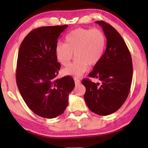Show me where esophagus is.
Returning a JSON list of instances; mask_svg holds the SVG:
<instances>
[{
  "label": "esophagus",
  "instance_id": "obj_1",
  "mask_svg": "<svg viewBox=\"0 0 148 148\" xmlns=\"http://www.w3.org/2000/svg\"><path fill=\"white\" fill-rule=\"evenodd\" d=\"M74 82H75V84H76V85H79L80 83H81V82H80L79 80L77 79H74Z\"/></svg>",
  "mask_w": 148,
  "mask_h": 148
}]
</instances>
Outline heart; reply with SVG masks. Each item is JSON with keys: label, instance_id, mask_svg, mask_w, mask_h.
<instances>
[{"label": "heart", "instance_id": "heart-1", "mask_svg": "<svg viewBox=\"0 0 148 148\" xmlns=\"http://www.w3.org/2000/svg\"><path fill=\"white\" fill-rule=\"evenodd\" d=\"M106 46L104 32L98 29L78 28L67 35L65 44L57 45L56 53L58 61L67 66L73 58L74 61L62 70L66 76L79 77L87 71L88 65L93 66L101 61Z\"/></svg>", "mask_w": 148, "mask_h": 148}]
</instances>
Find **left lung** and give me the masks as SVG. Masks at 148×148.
<instances>
[{
  "label": "left lung",
  "instance_id": "1",
  "mask_svg": "<svg viewBox=\"0 0 148 148\" xmlns=\"http://www.w3.org/2000/svg\"><path fill=\"white\" fill-rule=\"evenodd\" d=\"M102 27L107 40L102 59L95 65L89 76L99 79L101 84L84 79V99L91 112L108 116L119 110L128 97L132 79L131 53L121 35L110 24L95 21Z\"/></svg>",
  "mask_w": 148,
  "mask_h": 148
}]
</instances>
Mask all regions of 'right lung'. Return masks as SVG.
Here are the masks:
<instances>
[{
	"label": "right lung",
	"mask_w": 148,
	"mask_h": 148,
	"mask_svg": "<svg viewBox=\"0 0 148 148\" xmlns=\"http://www.w3.org/2000/svg\"><path fill=\"white\" fill-rule=\"evenodd\" d=\"M68 25L39 27L27 35L20 45L16 83L25 102L34 114L52 119L63 113L74 88L70 76L56 78L61 68L56 48Z\"/></svg>",
	"instance_id": "1"
}]
</instances>
